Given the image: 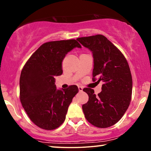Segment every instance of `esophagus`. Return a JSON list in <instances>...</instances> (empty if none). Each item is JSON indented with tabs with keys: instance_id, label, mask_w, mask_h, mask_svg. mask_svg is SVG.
Masks as SVG:
<instances>
[{
	"instance_id": "1",
	"label": "esophagus",
	"mask_w": 151,
	"mask_h": 151,
	"mask_svg": "<svg viewBox=\"0 0 151 151\" xmlns=\"http://www.w3.org/2000/svg\"><path fill=\"white\" fill-rule=\"evenodd\" d=\"M78 90H79V91H83V87H82V86H78Z\"/></svg>"
}]
</instances>
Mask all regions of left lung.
<instances>
[{
    "mask_svg": "<svg viewBox=\"0 0 151 151\" xmlns=\"http://www.w3.org/2000/svg\"><path fill=\"white\" fill-rule=\"evenodd\" d=\"M93 53V79L102 81V91L96 96L93 89L84 88L88 96L82 105L86 119L95 127L107 128L116 124L129 108L131 100V73L121 51L102 35L77 38Z\"/></svg>",
    "mask_w": 151,
    "mask_h": 151,
    "instance_id": "1",
    "label": "left lung"
}]
</instances>
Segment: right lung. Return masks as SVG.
<instances>
[{"label":"right lung","mask_w":151,"mask_h":151,"mask_svg":"<svg viewBox=\"0 0 151 151\" xmlns=\"http://www.w3.org/2000/svg\"><path fill=\"white\" fill-rule=\"evenodd\" d=\"M76 47V40L51 41L41 45L27 62L20 78V100L31 120L53 130L65 120L68 108L78 92L76 85L57 89L55 76L63 73V61Z\"/></svg>","instance_id":"add662e5"}]
</instances>
